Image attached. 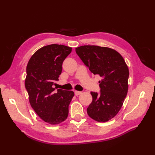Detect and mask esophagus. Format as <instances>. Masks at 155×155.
I'll use <instances>...</instances> for the list:
<instances>
[{"label": "esophagus", "instance_id": "1", "mask_svg": "<svg viewBox=\"0 0 155 155\" xmlns=\"http://www.w3.org/2000/svg\"><path fill=\"white\" fill-rule=\"evenodd\" d=\"M74 93H75V95H76V96H78V95H79V94H81V91H76L74 92Z\"/></svg>", "mask_w": 155, "mask_h": 155}]
</instances>
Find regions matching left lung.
<instances>
[{"label": "left lung", "instance_id": "1", "mask_svg": "<svg viewBox=\"0 0 155 155\" xmlns=\"http://www.w3.org/2000/svg\"><path fill=\"white\" fill-rule=\"evenodd\" d=\"M76 52L92 73L102 78L100 92H91L92 101L87 114L99 122L109 121L118 114L127 94L128 67L118 51L107 47L84 45Z\"/></svg>", "mask_w": 155, "mask_h": 155}]
</instances>
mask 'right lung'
Listing matches in <instances>:
<instances>
[{"label": "right lung", "mask_w": 155, "mask_h": 155, "mask_svg": "<svg viewBox=\"0 0 155 155\" xmlns=\"http://www.w3.org/2000/svg\"><path fill=\"white\" fill-rule=\"evenodd\" d=\"M72 48L62 45H50L39 49L26 67L25 87L30 105L40 118L51 125L67 118L68 106L74 95L72 91L54 88L62 72L64 60Z\"/></svg>", "instance_id": "obj_1"}]
</instances>
